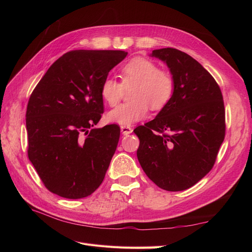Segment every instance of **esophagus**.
Instances as JSON below:
<instances>
[{
    "mask_svg": "<svg viewBox=\"0 0 252 252\" xmlns=\"http://www.w3.org/2000/svg\"><path fill=\"white\" fill-rule=\"evenodd\" d=\"M121 132L124 135H128L132 132V128L130 126H121Z\"/></svg>",
    "mask_w": 252,
    "mask_h": 252,
    "instance_id": "esophagus-1",
    "label": "esophagus"
}]
</instances>
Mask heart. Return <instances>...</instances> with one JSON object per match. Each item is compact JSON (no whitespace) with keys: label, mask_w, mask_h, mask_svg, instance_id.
<instances>
[{"label":"heart","mask_w":252,"mask_h":252,"mask_svg":"<svg viewBox=\"0 0 252 252\" xmlns=\"http://www.w3.org/2000/svg\"><path fill=\"white\" fill-rule=\"evenodd\" d=\"M122 84L116 79H105L101 95L105 103L114 106L121 100L124 87H132V101L121 104L110 110L106 118L111 123L129 126L147 117L149 107L159 110L170 101L174 90V80L169 71L158 69L152 61L136 57L122 67Z\"/></svg>","instance_id":"1"}]
</instances>
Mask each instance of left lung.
<instances>
[{
    "label": "left lung",
    "instance_id": "1",
    "mask_svg": "<svg viewBox=\"0 0 252 252\" xmlns=\"http://www.w3.org/2000/svg\"><path fill=\"white\" fill-rule=\"evenodd\" d=\"M164 62L174 80L170 101L157 117L136 127V156L147 177L168 191L188 189L213 167L225 138V108L212 75L174 48L150 55Z\"/></svg>",
    "mask_w": 252,
    "mask_h": 252
}]
</instances>
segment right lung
Listing matches in <instances>:
<instances>
[{"instance_id": "right-lung-1", "label": "right lung", "mask_w": 252, "mask_h": 252, "mask_svg": "<svg viewBox=\"0 0 252 252\" xmlns=\"http://www.w3.org/2000/svg\"><path fill=\"white\" fill-rule=\"evenodd\" d=\"M126 56L122 50L67 52L48 68L30 95L28 158L52 193L82 199L102 184L120 127H93L104 111L102 83Z\"/></svg>"}]
</instances>
